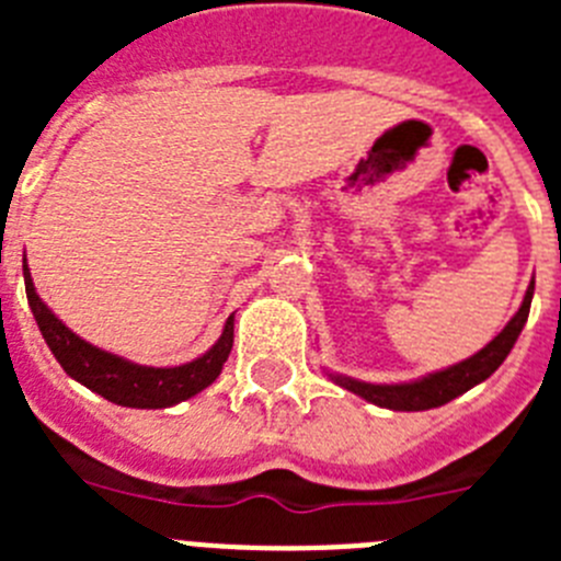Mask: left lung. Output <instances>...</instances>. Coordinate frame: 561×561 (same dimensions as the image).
Returning <instances> with one entry per match:
<instances>
[{"instance_id": "obj_1", "label": "left lung", "mask_w": 561, "mask_h": 561, "mask_svg": "<svg viewBox=\"0 0 561 561\" xmlns=\"http://www.w3.org/2000/svg\"><path fill=\"white\" fill-rule=\"evenodd\" d=\"M531 297H534V280L531 286H528V291H525L523 306H519L517 314L508 320V325H505V329L500 331V334L485 345V348H480L478 354L458 362V365H453V368L430 374L424 376V379L404 381V385H370V381L351 379V376H342V374H329L331 381H336L340 388L351 390V393L362 396V399L370 401V404H379V408H388V410H401V413L440 408V404L458 399L460 393H466L469 388H474V385H480L483 379H489V376L503 365L505 356L512 354L514 342H517L525 320H528Z\"/></svg>"}]
</instances>
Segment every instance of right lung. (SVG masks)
Returning <instances> with one entry per match:
<instances>
[{
	"instance_id": "right-lung-1",
	"label": "right lung",
	"mask_w": 561,
	"mask_h": 561,
	"mask_svg": "<svg viewBox=\"0 0 561 561\" xmlns=\"http://www.w3.org/2000/svg\"><path fill=\"white\" fill-rule=\"evenodd\" d=\"M24 291H27V304L36 317L38 331L53 356L61 362V368L72 379L81 381L83 388L95 390L98 396L114 401V404H123V408H173V404L202 393L207 385L216 381L232 351V317H227L219 342L199 359L176 365V368H148V365H137V362L95 348L78 334H72L36 295L27 264H24Z\"/></svg>"
}]
</instances>
